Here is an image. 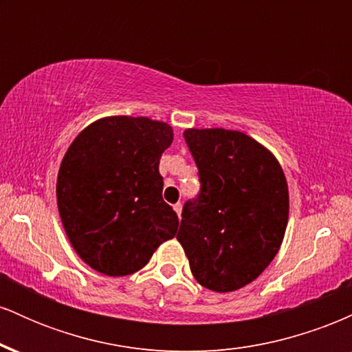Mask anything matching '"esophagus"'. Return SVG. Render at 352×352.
Here are the masks:
<instances>
[{"label":"esophagus","instance_id":"esophagus-1","mask_svg":"<svg viewBox=\"0 0 352 352\" xmlns=\"http://www.w3.org/2000/svg\"><path fill=\"white\" fill-rule=\"evenodd\" d=\"M173 210H175V213H177V215L180 217V213H182V204H180V201H179V204H175V205H173Z\"/></svg>","mask_w":352,"mask_h":352}]
</instances>
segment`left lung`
I'll list each match as a JSON object with an SVG mask.
<instances>
[{"label":"left lung","mask_w":352,"mask_h":352,"mask_svg":"<svg viewBox=\"0 0 352 352\" xmlns=\"http://www.w3.org/2000/svg\"><path fill=\"white\" fill-rule=\"evenodd\" d=\"M199 168L200 192L185 201L177 240L195 280L228 293L256 280L280 250L289 199L273 153L243 132H184Z\"/></svg>","instance_id":"obj_1"}]
</instances>
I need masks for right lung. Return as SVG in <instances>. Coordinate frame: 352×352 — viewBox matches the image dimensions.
<instances>
[{"label": "right lung", "mask_w": 352, "mask_h": 352, "mask_svg": "<svg viewBox=\"0 0 352 352\" xmlns=\"http://www.w3.org/2000/svg\"><path fill=\"white\" fill-rule=\"evenodd\" d=\"M172 127L147 117L91 124L67 148L58 173V208L72 248L96 272L125 276L175 236L179 217L162 199L160 157Z\"/></svg>", "instance_id": "1"}]
</instances>
